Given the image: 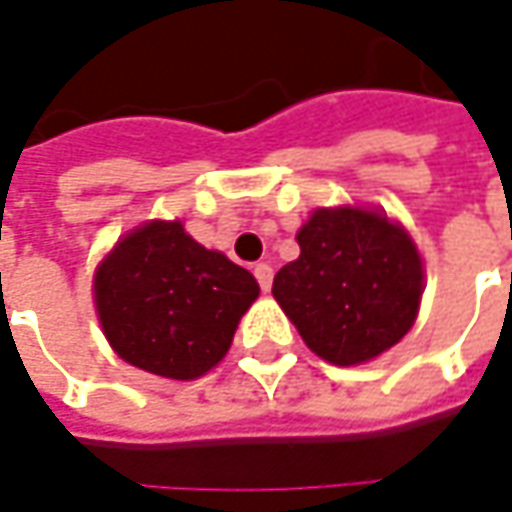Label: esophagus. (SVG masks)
<instances>
[{
	"label": "esophagus",
	"instance_id": "obj_1",
	"mask_svg": "<svg viewBox=\"0 0 512 512\" xmlns=\"http://www.w3.org/2000/svg\"><path fill=\"white\" fill-rule=\"evenodd\" d=\"M253 276H256V282H259V287L262 290H270V285H273V267L267 265V262H259V265L253 267Z\"/></svg>",
	"mask_w": 512,
	"mask_h": 512
}]
</instances>
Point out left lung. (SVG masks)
I'll return each mask as SVG.
<instances>
[{
	"mask_svg": "<svg viewBox=\"0 0 512 512\" xmlns=\"http://www.w3.org/2000/svg\"><path fill=\"white\" fill-rule=\"evenodd\" d=\"M302 247L273 279V296L325 362L376 359L413 327L424 290L422 256L379 210L319 207L296 233Z\"/></svg>",
	"mask_w": 512,
	"mask_h": 512,
	"instance_id": "obj_1",
	"label": "left lung"
}]
</instances>
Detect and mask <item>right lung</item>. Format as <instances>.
I'll return each instance as SVG.
<instances>
[{
  "label": "right lung",
  "instance_id": "obj_1",
  "mask_svg": "<svg viewBox=\"0 0 512 512\" xmlns=\"http://www.w3.org/2000/svg\"><path fill=\"white\" fill-rule=\"evenodd\" d=\"M110 347L165 379H199L225 359L259 285L182 222H148L105 256L93 279Z\"/></svg>",
  "mask_w": 512,
  "mask_h": 512
}]
</instances>
